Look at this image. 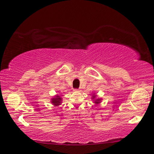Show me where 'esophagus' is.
Listing matches in <instances>:
<instances>
[{
	"label": "esophagus",
	"instance_id": "1",
	"mask_svg": "<svg viewBox=\"0 0 154 154\" xmlns=\"http://www.w3.org/2000/svg\"><path fill=\"white\" fill-rule=\"evenodd\" d=\"M74 91H81V90H80V88H79V89H78V90L75 89V90H74Z\"/></svg>",
	"mask_w": 154,
	"mask_h": 154
}]
</instances>
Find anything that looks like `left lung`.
Instances as JSON below:
<instances>
[{
	"instance_id": "obj_1",
	"label": "left lung",
	"mask_w": 154,
	"mask_h": 154,
	"mask_svg": "<svg viewBox=\"0 0 154 154\" xmlns=\"http://www.w3.org/2000/svg\"><path fill=\"white\" fill-rule=\"evenodd\" d=\"M92 100H93V103L95 104V105H98L101 103L103 99L101 98L97 97V95H96V94H94L92 96Z\"/></svg>"
}]
</instances>
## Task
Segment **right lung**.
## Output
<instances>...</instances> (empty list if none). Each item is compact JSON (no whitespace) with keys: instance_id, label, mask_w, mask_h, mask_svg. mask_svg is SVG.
<instances>
[{"instance_id":"right-lung-1","label":"right lung","mask_w":154,"mask_h":154,"mask_svg":"<svg viewBox=\"0 0 154 154\" xmlns=\"http://www.w3.org/2000/svg\"><path fill=\"white\" fill-rule=\"evenodd\" d=\"M62 103V95L56 94L51 99V103L55 106H58L60 105Z\"/></svg>"}]
</instances>
